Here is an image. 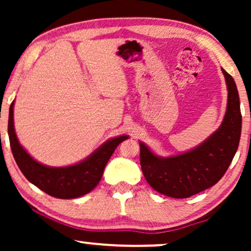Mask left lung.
<instances>
[{
    "label": "left lung",
    "instance_id": "left-lung-1",
    "mask_svg": "<svg viewBox=\"0 0 251 251\" xmlns=\"http://www.w3.org/2000/svg\"><path fill=\"white\" fill-rule=\"evenodd\" d=\"M227 85V108L222 125L195 149L161 157L140 142V166L150 186L167 197L185 199L214 186L224 176L238 150L242 116L235 82L222 68Z\"/></svg>",
    "mask_w": 251,
    "mask_h": 251
}]
</instances>
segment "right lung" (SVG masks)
Segmentation results:
<instances>
[{
  "instance_id": "right-lung-1",
  "label": "right lung",
  "mask_w": 251,
  "mask_h": 251,
  "mask_svg": "<svg viewBox=\"0 0 251 251\" xmlns=\"http://www.w3.org/2000/svg\"><path fill=\"white\" fill-rule=\"evenodd\" d=\"M13 105L15 101L10 105L8 133L17 166L28 181L53 198L75 199L91 192L100 181L106 164L116 147L129 138L123 135L108 139L87 159L73 166L59 168L44 166L34 160L19 144L13 126Z\"/></svg>"
}]
</instances>
